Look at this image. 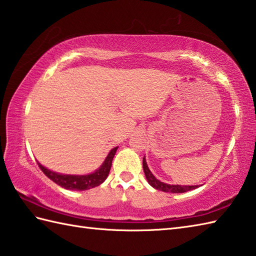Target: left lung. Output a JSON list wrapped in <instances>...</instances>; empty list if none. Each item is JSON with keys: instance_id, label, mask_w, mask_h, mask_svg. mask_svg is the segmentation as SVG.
I'll return each mask as SVG.
<instances>
[{"instance_id": "8db88e82", "label": "left lung", "mask_w": 256, "mask_h": 256, "mask_svg": "<svg viewBox=\"0 0 256 256\" xmlns=\"http://www.w3.org/2000/svg\"><path fill=\"white\" fill-rule=\"evenodd\" d=\"M143 170H144V172H145L146 179H148V182H150V186L154 187L157 190H160V192H172V194H182V192H189V190L196 189L198 187V186H182V184H164V182H160L158 179H156L154 177L153 174H152L150 170H148L145 158H143Z\"/></svg>"}]
</instances>
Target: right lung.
<instances>
[{"label": "right lung", "instance_id": "1", "mask_svg": "<svg viewBox=\"0 0 256 256\" xmlns=\"http://www.w3.org/2000/svg\"><path fill=\"white\" fill-rule=\"evenodd\" d=\"M116 150L118 148H114L113 150H111V152L108 153L102 166L94 174H90V175H84V176L62 175V174H57L55 172L47 170V168H45L44 166H42L40 162H38V166H40V170L44 172L45 175L50 179V180L56 182L57 184H59V186L64 189L88 190L90 188H94L96 186H99V184H101L106 180L108 172H110L112 160L114 155H116Z\"/></svg>", "mask_w": 256, "mask_h": 256}]
</instances>
